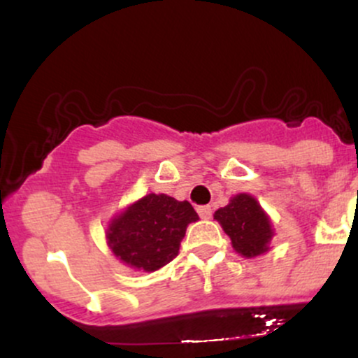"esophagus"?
I'll list each match as a JSON object with an SVG mask.
<instances>
[{
	"label": "esophagus",
	"mask_w": 358,
	"mask_h": 358,
	"mask_svg": "<svg viewBox=\"0 0 358 358\" xmlns=\"http://www.w3.org/2000/svg\"><path fill=\"white\" fill-rule=\"evenodd\" d=\"M196 212H199V215L202 217V219H210V217H212V207H210V205H202V207L196 208Z\"/></svg>",
	"instance_id": "34e87169"
}]
</instances>
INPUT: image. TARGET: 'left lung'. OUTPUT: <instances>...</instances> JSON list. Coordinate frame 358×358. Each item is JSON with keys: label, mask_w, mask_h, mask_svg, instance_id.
<instances>
[{"label": "left lung", "mask_w": 358, "mask_h": 358, "mask_svg": "<svg viewBox=\"0 0 358 358\" xmlns=\"http://www.w3.org/2000/svg\"><path fill=\"white\" fill-rule=\"evenodd\" d=\"M215 219L231 237L232 248L244 257H256L269 249L274 231L268 213L248 193L232 196L231 202L213 213Z\"/></svg>", "instance_id": "8db88e82"}]
</instances>
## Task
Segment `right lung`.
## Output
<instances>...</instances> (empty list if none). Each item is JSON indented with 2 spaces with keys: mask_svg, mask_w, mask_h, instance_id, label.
<instances>
[{
  "mask_svg": "<svg viewBox=\"0 0 358 358\" xmlns=\"http://www.w3.org/2000/svg\"><path fill=\"white\" fill-rule=\"evenodd\" d=\"M196 220L199 215L187 200L150 193L109 222L106 239L119 261L153 273L178 256L188 224Z\"/></svg>",
  "mask_w": 358,
  "mask_h": 358,
  "instance_id": "1",
  "label": "right lung"
}]
</instances>
